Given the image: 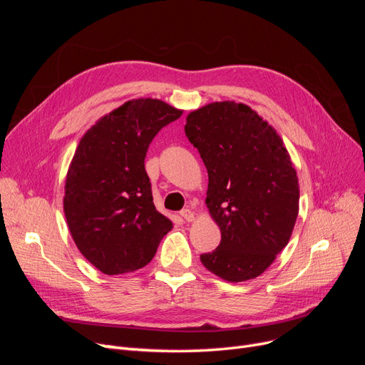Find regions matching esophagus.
I'll return each mask as SVG.
<instances>
[{"mask_svg":"<svg viewBox=\"0 0 365 365\" xmlns=\"http://www.w3.org/2000/svg\"><path fill=\"white\" fill-rule=\"evenodd\" d=\"M180 216L185 220V222H192V220H195V215H193L192 210H189V208H184V210H181V212H180Z\"/></svg>","mask_w":365,"mask_h":365,"instance_id":"obj_1","label":"esophagus"}]
</instances>
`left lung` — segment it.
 Returning <instances> with one entry per match:
<instances>
[{
	"mask_svg": "<svg viewBox=\"0 0 365 365\" xmlns=\"http://www.w3.org/2000/svg\"><path fill=\"white\" fill-rule=\"evenodd\" d=\"M185 135L208 172L205 204L220 244L201 254L227 282L256 279L288 245L298 216V178L283 140L244 103L215 102L187 115Z\"/></svg>",
	"mask_w": 365,
	"mask_h": 365,
	"instance_id": "8db88e82",
	"label": "left lung"
}]
</instances>
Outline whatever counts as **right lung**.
I'll return each mask as SVG.
<instances>
[{"mask_svg":"<svg viewBox=\"0 0 365 365\" xmlns=\"http://www.w3.org/2000/svg\"><path fill=\"white\" fill-rule=\"evenodd\" d=\"M181 114L158 98H134L98 120L76 149L63 212L74 244L103 274L146 267L173 227L153 205L145 158L153 137Z\"/></svg>","mask_w":365,"mask_h":365,"instance_id":"right-lung-1","label":"right lung"}]
</instances>
